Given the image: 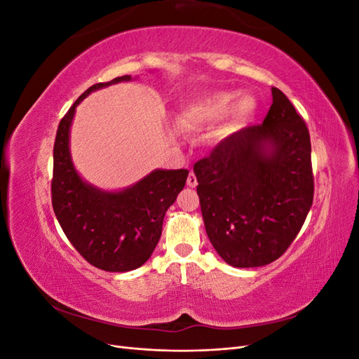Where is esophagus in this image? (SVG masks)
Returning <instances> with one entry per match:
<instances>
[{"instance_id":"1","label":"esophagus","mask_w":359,"mask_h":359,"mask_svg":"<svg viewBox=\"0 0 359 359\" xmlns=\"http://www.w3.org/2000/svg\"><path fill=\"white\" fill-rule=\"evenodd\" d=\"M187 186H189V187H191V189L198 186V180H196V175H194L193 172H190V173H189V178H187Z\"/></svg>"}]
</instances>
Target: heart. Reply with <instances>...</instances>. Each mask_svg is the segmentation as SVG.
Wrapping results in <instances>:
<instances>
[{
  "instance_id": "1",
  "label": "heart",
  "mask_w": 359,
  "mask_h": 359,
  "mask_svg": "<svg viewBox=\"0 0 359 359\" xmlns=\"http://www.w3.org/2000/svg\"><path fill=\"white\" fill-rule=\"evenodd\" d=\"M236 97L235 91H217L199 95L181 107L177 123L180 128L193 132L220 121L232 109L236 121H244L255 111L256 103L250 95L240 97L235 103Z\"/></svg>"
}]
</instances>
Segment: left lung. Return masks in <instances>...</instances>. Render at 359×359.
<instances>
[{"label":"left lung","instance_id":"1","mask_svg":"<svg viewBox=\"0 0 359 359\" xmlns=\"http://www.w3.org/2000/svg\"><path fill=\"white\" fill-rule=\"evenodd\" d=\"M271 91L262 124L227 136L193 168L206 233L235 268L277 260L313 203L309 128L283 93Z\"/></svg>","mask_w":359,"mask_h":359}]
</instances>
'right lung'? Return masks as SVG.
I'll return each mask as SVG.
<instances>
[{
  "mask_svg": "<svg viewBox=\"0 0 359 359\" xmlns=\"http://www.w3.org/2000/svg\"><path fill=\"white\" fill-rule=\"evenodd\" d=\"M124 81L132 76L90 86L61 119L53 145V212L86 262L109 273H126L147 262L160 240L165 214L189 177L187 169H156L124 190L104 191L76 172L69 145L76 106L90 93Z\"/></svg>",
  "mask_w": 359,
  "mask_h": 359,
  "instance_id": "add662e5",
  "label": "right lung"
}]
</instances>
